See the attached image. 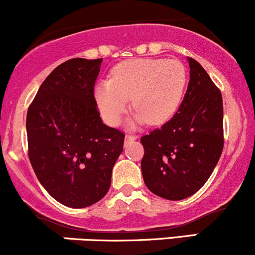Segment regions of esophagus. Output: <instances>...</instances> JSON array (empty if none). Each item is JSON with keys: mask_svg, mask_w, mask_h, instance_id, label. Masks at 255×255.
I'll return each instance as SVG.
<instances>
[{"mask_svg": "<svg viewBox=\"0 0 255 255\" xmlns=\"http://www.w3.org/2000/svg\"><path fill=\"white\" fill-rule=\"evenodd\" d=\"M137 138L136 137L135 135H130V133H128V135H127L125 136V142H130V141H135V139Z\"/></svg>", "mask_w": 255, "mask_h": 255, "instance_id": "34e87169", "label": "esophagus"}]
</instances>
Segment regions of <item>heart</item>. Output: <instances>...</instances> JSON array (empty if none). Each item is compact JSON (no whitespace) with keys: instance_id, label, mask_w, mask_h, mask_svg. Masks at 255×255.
<instances>
[{"instance_id":"b5f03b06","label":"heart","mask_w":255,"mask_h":255,"mask_svg":"<svg viewBox=\"0 0 255 255\" xmlns=\"http://www.w3.org/2000/svg\"><path fill=\"white\" fill-rule=\"evenodd\" d=\"M187 73L175 59L138 58L118 64L112 79L101 81L95 91L103 119L118 125L128 108L130 98L137 111L136 123L158 125L174 116L182 101Z\"/></svg>"}]
</instances>
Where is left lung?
<instances>
[{"label":"left lung","mask_w":255,"mask_h":255,"mask_svg":"<svg viewBox=\"0 0 255 255\" xmlns=\"http://www.w3.org/2000/svg\"><path fill=\"white\" fill-rule=\"evenodd\" d=\"M190 83L179 111L141 137L142 176L150 192L180 201L207 182L224 147L223 97L198 62L188 57Z\"/></svg>","instance_id":"1"}]
</instances>
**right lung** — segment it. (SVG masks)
<instances>
[{"mask_svg":"<svg viewBox=\"0 0 255 255\" xmlns=\"http://www.w3.org/2000/svg\"><path fill=\"white\" fill-rule=\"evenodd\" d=\"M102 58H73L45 79L26 114L29 159L56 201L86 208L111 187L125 135L103 124L94 89Z\"/></svg>","mask_w":255,"mask_h":255,"instance_id":"add662e5","label":"right lung"}]
</instances>
